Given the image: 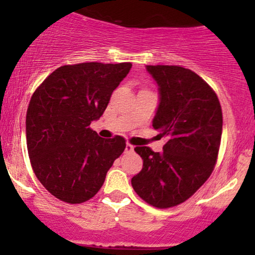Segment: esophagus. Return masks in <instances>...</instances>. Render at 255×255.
Returning a JSON list of instances; mask_svg holds the SVG:
<instances>
[{
	"instance_id": "1",
	"label": "esophagus",
	"mask_w": 255,
	"mask_h": 255,
	"mask_svg": "<svg viewBox=\"0 0 255 255\" xmlns=\"http://www.w3.org/2000/svg\"><path fill=\"white\" fill-rule=\"evenodd\" d=\"M134 151V146L130 145V144H126V148H125V152H127V153H130V152Z\"/></svg>"
}]
</instances>
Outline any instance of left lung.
Listing matches in <instances>:
<instances>
[{
	"instance_id": "left-lung-1",
	"label": "left lung",
	"mask_w": 255,
	"mask_h": 255,
	"mask_svg": "<svg viewBox=\"0 0 255 255\" xmlns=\"http://www.w3.org/2000/svg\"><path fill=\"white\" fill-rule=\"evenodd\" d=\"M158 85L159 104L152 126L166 137L162 152L134 150L144 160L131 178L142 200L168 209L191 198L217 162L223 116L217 95L205 81L178 66H146Z\"/></svg>"
}]
</instances>
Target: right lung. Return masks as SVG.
Here are the masks:
<instances>
[{
	"instance_id": "right-lung-1",
	"label": "right lung",
	"mask_w": 255,
	"mask_h": 255,
	"mask_svg": "<svg viewBox=\"0 0 255 255\" xmlns=\"http://www.w3.org/2000/svg\"><path fill=\"white\" fill-rule=\"evenodd\" d=\"M131 63L86 62L57 68L34 91L26 114L32 169L55 198L81 204L103 186L126 140L103 139L90 128L103 115L111 93Z\"/></svg>"
}]
</instances>
